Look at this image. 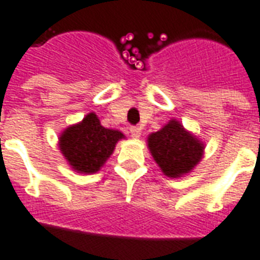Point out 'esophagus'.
Wrapping results in <instances>:
<instances>
[{
  "label": "esophagus",
  "instance_id": "obj_1",
  "mask_svg": "<svg viewBox=\"0 0 260 260\" xmlns=\"http://www.w3.org/2000/svg\"><path fill=\"white\" fill-rule=\"evenodd\" d=\"M131 135H132V138H135V139L140 138V135H142V129H140L139 126H131Z\"/></svg>",
  "mask_w": 260,
  "mask_h": 260
}]
</instances>
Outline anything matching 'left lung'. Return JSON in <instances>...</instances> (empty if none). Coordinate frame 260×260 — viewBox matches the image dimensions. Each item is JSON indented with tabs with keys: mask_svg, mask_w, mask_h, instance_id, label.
I'll return each mask as SVG.
<instances>
[{
	"mask_svg": "<svg viewBox=\"0 0 260 260\" xmlns=\"http://www.w3.org/2000/svg\"><path fill=\"white\" fill-rule=\"evenodd\" d=\"M147 147L162 173L173 178L191 173L205 154V143L176 118L148 135Z\"/></svg>",
	"mask_w": 260,
	"mask_h": 260,
	"instance_id": "obj_1",
	"label": "left lung"
}]
</instances>
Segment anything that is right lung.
I'll use <instances>...</instances> for the list:
<instances>
[{
  "instance_id": "add662e5",
  "label": "right lung",
  "mask_w": 260,
  "mask_h": 260,
  "mask_svg": "<svg viewBox=\"0 0 260 260\" xmlns=\"http://www.w3.org/2000/svg\"><path fill=\"white\" fill-rule=\"evenodd\" d=\"M121 139H125V135L102 126L98 116L91 112L82 121L61 132L58 148L75 172L92 174L105 165Z\"/></svg>"
}]
</instances>
